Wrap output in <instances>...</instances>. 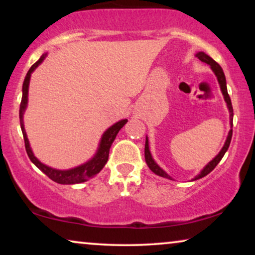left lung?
Listing matches in <instances>:
<instances>
[{"label":"left lung","instance_id":"1","mask_svg":"<svg viewBox=\"0 0 255 255\" xmlns=\"http://www.w3.org/2000/svg\"><path fill=\"white\" fill-rule=\"evenodd\" d=\"M196 57L200 59L201 61H203V62H205V64L210 65L211 69H212V71H214L216 76H217L218 83H219V86H221L223 95H224V100H225L226 104H228V109L230 111V124H231V128H232V125H233V108H232L231 99H230V96H229V94H228V88H226V79H225L224 72H223V69H222L221 66H219L217 62H216L211 57H209L208 54H205L204 52H198V53H196ZM231 138H232V128L229 131L228 138H226V141H225L224 146H223V148L221 149V152H219L218 154L216 155L215 158L212 159L211 161L209 162L208 165L204 167L203 169L201 170V173L198 174V175L195 176L194 180H198V179H201V177H204L205 175H208L209 173L212 172V170L215 169V167L218 165L219 161H221L223 156H224L225 152L228 151V148H229V146H230V142H231ZM145 160H146V163H147V166L149 167V169H151L153 173L156 174V175H159V176H162V177H166V179L172 180V177H170L168 174L165 172V170L160 168V167L156 165V162L154 161V160H153L152 155H151V152H149L147 137H146V142H145Z\"/></svg>","mask_w":255,"mask_h":255}]
</instances>
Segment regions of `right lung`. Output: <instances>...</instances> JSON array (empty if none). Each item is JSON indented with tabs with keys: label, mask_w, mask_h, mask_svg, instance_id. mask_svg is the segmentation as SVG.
<instances>
[{
	"label": "right lung",
	"mask_w": 255,
	"mask_h": 255,
	"mask_svg": "<svg viewBox=\"0 0 255 255\" xmlns=\"http://www.w3.org/2000/svg\"><path fill=\"white\" fill-rule=\"evenodd\" d=\"M46 53L43 54L40 57L39 60L31 66V68L27 72V74L24 79L23 82V95H22V102H20L19 106V121H20V128H22L23 132V138H24V142H25V149L27 155L31 161H32L34 165H36L38 168H39L41 172L50 177L51 180H53L54 182L60 183V184H75V183H82L85 181L92 179L101 172V169L106 166V163L108 161V158H109V151L111 145L116 138V135L122 128L127 124L128 120H122L120 122H117L116 124H114L113 127H110L108 130L104 132L102 138H101L99 148H97L96 154L94 155L93 159H90L89 161H87L86 163H83L81 166L75 167V168L72 169H67V170H59V169H54L51 168L44 163H41L39 160H38L36 156H34L32 149L30 147L29 144V139H27L25 128H24V122H23V115L24 111L26 109V104H27V93H29V83H30V78H31V73H32L34 69H36L38 66H39L43 60L46 57Z\"/></svg>",
	"instance_id": "add662e5"
}]
</instances>
